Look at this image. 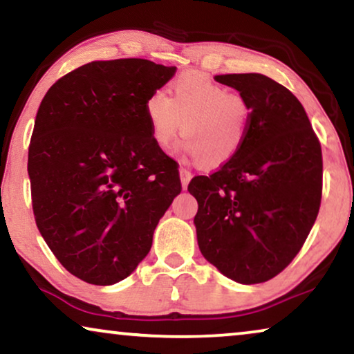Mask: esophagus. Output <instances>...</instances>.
Wrapping results in <instances>:
<instances>
[{
	"label": "esophagus",
	"mask_w": 354,
	"mask_h": 354,
	"mask_svg": "<svg viewBox=\"0 0 354 354\" xmlns=\"http://www.w3.org/2000/svg\"><path fill=\"white\" fill-rule=\"evenodd\" d=\"M192 180V172H188L187 169H180V182H182V188L187 190L188 183Z\"/></svg>",
	"instance_id": "obj_1"
}]
</instances>
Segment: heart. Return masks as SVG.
Returning <instances> with one entry per match:
<instances>
[{
    "mask_svg": "<svg viewBox=\"0 0 354 354\" xmlns=\"http://www.w3.org/2000/svg\"><path fill=\"white\" fill-rule=\"evenodd\" d=\"M145 114L162 151L176 145L183 124L187 153L209 169L225 166L240 153L251 115L241 96L196 72L178 77L169 98L162 91L149 95Z\"/></svg>",
    "mask_w": 354,
    "mask_h": 354,
    "instance_id": "obj_1",
    "label": "heart"
}]
</instances>
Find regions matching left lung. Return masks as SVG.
Masks as SVG:
<instances>
[{
    "mask_svg": "<svg viewBox=\"0 0 354 354\" xmlns=\"http://www.w3.org/2000/svg\"><path fill=\"white\" fill-rule=\"evenodd\" d=\"M250 108L240 153L209 177L192 178L201 254L239 283H261L292 263L316 222L322 151L292 91L263 74L216 75Z\"/></svg>",
    "mask_w": 354,
    "mask_h": 354,
    "instance_id": "obj_1",
    "label": "left lung"
}]
</instances>
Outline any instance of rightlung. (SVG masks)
Returning a JSON list of instances; mask_svg holds the SVG:
<instances>
[{
  "label": "right lung",
  "mask_w": 354,
  "mask_h": 354,
  "mask_svg": "<svg viewBox=\"0 0 354 354\" xmlns=\"http://www.w3.org/2000/svg\"><path fill=\"white\" fill-rule=\"evenodd\" d=\"M176 71L137 57L93 61L41 100L27 164L33 214L53 254L86 283L129 277L182 192L145 114Z\"/></svg>",
  "instance_id": "1"
}]
</instances>
